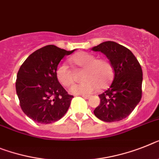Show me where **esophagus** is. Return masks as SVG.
I'll use <instances>...</instances> for the list:
<instances>
[{
	"mask_svg": "<svg viewBox=\"0 0 159 159\" xmlns=\"http://www.w3.org/2000/svg\"><path fill=\"white\" fill-rule=\"evenodd\" d=\"M82 97H83L84 98H86V99H88V98H90V95H86V94H82Z\"/></svg>",
	"mask_w": 159,
	"mask_h": 159,
	"instance_id": "esophagus-1",
	"label": "esophagus"
}]
</instances>
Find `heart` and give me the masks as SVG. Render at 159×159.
<instances>
[{"mask_svg":"<svg viewBox=\"0 0 159 159\" xmlns=\"http://www.w3.org/2000/svg\"><path fill=\"white\" fill-rule=\"evenodd\" d=\"M70 61L78 69H84L81 83L75 84L70 91L76 94H87L97 89L103 90L108 87L114 77L112 65L106 59H97L94 55L80 52L73 56ZM57 81L63 86L68 87L73 82V73L65 64H60L56 69Z\"/></svg>","mask_w":159,"mask_h":159,"instance_id":"heart-1","label":"heart"}]
</instances>
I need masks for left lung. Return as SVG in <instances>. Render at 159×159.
I'll return each instance as SVG.
<instances>
[{"label": "left lung", "instance_id": "left-lung-1", "mask_svg": "<svg viewBox=\"0 0 159 159\" xmlns=\"http://www.w3.org/2000/svg\"><path fill=\"white\" fill-rule=\"evenodd\" d=\"M92 50L106 55L114 69L110 87L99 94L100 104L94 111L95 116L105 122L122 120L131 114L142 94V69L127 48L113 41H107Z\"/></svg>", "mask_w": 159, "mask_h": 159}]
</instances>
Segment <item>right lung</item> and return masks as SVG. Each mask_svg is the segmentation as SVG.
Instances as JSON below:
<instances>
[{"mask_svg":"<svg viewBox=\"0 0 159 159\" xmlns=\"http://www.w3.org/2000/svg\"><path fill=\"white\" fill-rule=\"evenodd\" d=\"M66 51L48 45L30 54L17 74L16 91L22 111L40 124H51L65 116L73 95L68 94L56 77V69Z\"/></svg>","mask_w":159,"mask_h":159,"instance_id":"obj_1","label":"right lung"}]
</instances>
